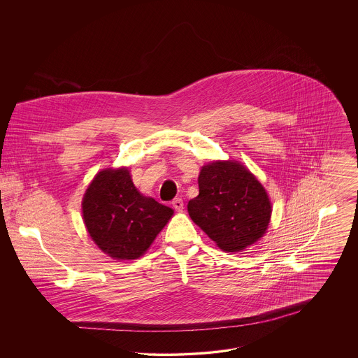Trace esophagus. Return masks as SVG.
I'll use <instances>...</instances> for the list:
<instances>
[{
    "label": "esophagus",
    "instance_id": "1",
    "mask_svg": "<svg viewBox=\"0 0 358 358\" xmlns=\"http://www.w3.org/2000/svg\"><path fill=\"white\" fill-rule=\"evenodd\" d=\"M171 205H173V208H174L177 212H182V210H184V201H182L181 199H174Z\"/></svg>",
    "mask_w": 358,
    "mask_h": 358
}]
</instances>
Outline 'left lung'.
<instances>
[{
	"mask_svg": "<svg viewBox=\"0 0 358 358\" xmlns=\"http://www.w3.org/2000/svg\"><path fill=\"white\" fill-rule=\"evenodd\" d=\"M199 196L187 212L219 248L238 252L262 238L271 219V203L255 176L234 161L203 166Z\"/></svg>",
	"mask_w": 358,
	"mask_h": 358,
	"instance_id": "left-lung-1",
	"label": "left lung"
}]
</instances>
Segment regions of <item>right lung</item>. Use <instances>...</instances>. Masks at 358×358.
<instances>
[{
  "label": "right lung",
  "instance_id": "right-lung-1",
  "mask_svg": "<svg viewBox=\"0 0 358 358\" xmlns=\"http://www.w3.org/2000/svg\"><path fill=\"white\" fill-rule=\"evenodd\" d=\"M83 220L95 244L118 260L143 255L173 209L138 192L126 168L99 171L83 197Z\"/></svg>",
  "mask_w": 358,
  "mask_h": 358
}]
</instances>
